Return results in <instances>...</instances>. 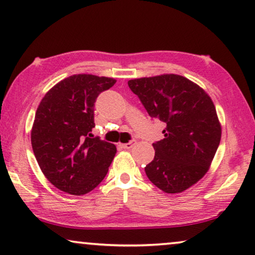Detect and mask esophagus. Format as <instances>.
<instances>
[{"label":"esophagus","instance_id":"obj_1","mask_svg":"<svg viewBox=\"0 0 255 255\" xmlns=\"http://www.w3.org/2000/svg\"><path fill=\"white\" fill-rule=\"evenodd\" d=\"M135 144H136L135 141H130V142H128V143H125V144H121V146H123L124 149H131Z\"/></svg>","mask_w":255,"mask_h":255}]
</instances>
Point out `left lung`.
Returning <instances> with one entry per match:
<instances>
[{
  "label": "left lung",
  "instance_id": "obj_1",
  "mask_svg": "<svg viewBox=\"0 0 255 255\" xmlns=\"http://www.w3.org/2000/svg\"><path fill=\"white\" fill-rule=\"evenodd\" d=\"M146 112L166 124L165 137L152 143L155 158L145 166L149 180L165 193H181L209 170L222 127L209 95L175 74L128 81Z\"/></svg>",
  "mask_w": 255,
  "mask_h": 255
}]
</instances>
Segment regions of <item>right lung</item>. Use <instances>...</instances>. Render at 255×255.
Wrapping results in <instances>:
<instances>
[{
	"label": "right lung",
	"instance_id": "add662e5",
	"mask_svg": "<svg viewBox=\"0 0 255 255\" xmlns=\"http://www.w3.org/2000/svg\"><path fill=\"white\" fill-rule=\"evenodd\" d=\"M112 77L77 74L60 81L41 99L31 129V144L41 172L71 195L95 189L109 172L116 145L94 137L95 103L116 84Z\"/></svg>",
	"mask_w": 255,
	"mask_h": 255
}]
</instances>
